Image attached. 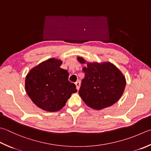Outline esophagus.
<instances>
[{
  "label": "esophagus",
  "mask_w": 151,
  "mask_h": 151,
  "mask_svg": "<svg viewBox=\"0 0 151 151\" xmlns=\"http://www.w3.org/2000/svg\"><path fill=\"white\" fill-rule=\"evenodd\" d=\"M75 85H76V88H77V90H79V88H80V86H81V82L79 81H76V83H75Z\"/></svg>",
  "instance_id": "esophagus-1"
}]
</instances>
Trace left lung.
Wrapping results in <instances>:
<instances>
[{"label":"left lung","instance_id":"8db88e82","mask_svg":"<svg viewBox=\"0 0 151 151\" xmlns=\"http://www.w3.org/2000/svg\"><path fill=\"white\" fill-rule=\"evenodd\" d=\"M84 67V78L82 80L79 95L88 106L92 109H102L116 103L124 92L126 80L123 73L109 62L86 63L78 57Z\"/></svg>","mask_w":151,"mask_h":151}]
</instances>
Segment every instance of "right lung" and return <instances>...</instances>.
I'll return each mask as SVG.
<instances>
[{
	"instance_id": "1",
	"label": "right lung",
	"mask_w": 151,
	"mask_h": 151,
	"mask_svg": "<svg viewBox=\"0 0 151 151\" xmlns=\"http://www.w3.org/2000/svg\"><path fill=\"white\" fill-rule=\"evenodd\" d=\"M61 64V60L49 59L32 68L26 76V93L43 110H60L71 94L77 92L75 84L68 81L67 70L60 67Z\"/></svg>"
}]
</instances>
